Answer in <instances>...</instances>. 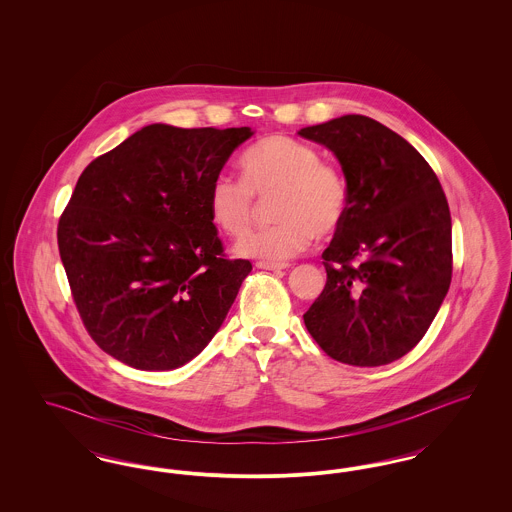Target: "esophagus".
Wrapping results in <instances>:
<instances>
[{"label":"esophagus","mask_w":512,"mask_h":512,"mask_svg":"<svg viewBox=\"0 0 512 512\" xmlns=\"http://www.w3.org/2000/svg\"><path fill=\"white\" fill-rule=\"evenodd\" d=\"M255 267L263 268V270H284L286 265H280V263H268V261H259V263H255Z\"/></svg>","instance_id":"1"}]
</instances>
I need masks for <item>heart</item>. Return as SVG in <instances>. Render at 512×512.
<instances>
[{
    "label": "heart",
    "mask_w": 512,
    "mask_h": 512,
    "mask_svg": "<svg viewBox=\"0 0 512 512\" xmlns=\"http://www.w3.org/2000/svg\"><path fill=\"white\" fill-rule=\"evenodd\" d=\"M242 180L220 176L209 190L213 224L230 238L251 228L255 199L276 195L278 224L245 236L236 253L268 263H284L309 249L318 236L336 234L347 215L349 192L338 169L320 163L315 147L272 134L249 147L240 159Z\"/></svg>",
    "instance_id": "b5f03b06"
}]
</instances>
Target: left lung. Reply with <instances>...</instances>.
I'll use <instances>...</instances> for the list:
<instances>
[{
    "mask_svg": "<svg viewBox=\"0 0 512 512\" xmlns=\"http://www.w3.org/2000/svg\"><path fill=\"white\" fill-rule=\"evenodd\" d=\"M297 134L336 155L349 192L305 326L340 363H393L422 340L451 284V213L438 176L405 138L363 115Z\"/></svg>",
    "mask_w": 512,
    "mask_h": 512,
    "instance_id": "left-lung-1",
    "label": "left lung"
}]
</instances>
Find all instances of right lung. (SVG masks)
<instances>
[{
	"instance_id": "1",
	"label": "right lung",
	"mask_w": 512,
	"mask_h": 512,
	"mask_svg": "<svg viewBox=\"0 0 512 512\" xmlns=\"http://www.w3.org/2000/svg\"><path fill=\"white\" fill-rule=\"evenodd\" d=\"M242 128L149 124L80 174L57 228L76 309L99 347L138 370L197 357L251 263L226 259L207 197Z\"/></svg>"
}]
</instances>
